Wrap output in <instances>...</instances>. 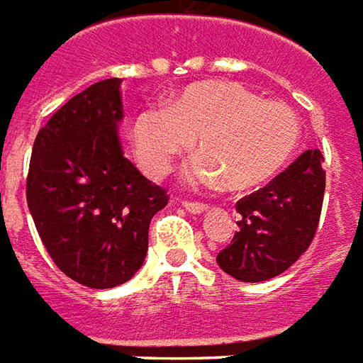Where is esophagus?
Masks as SVG:
<instances>
[{
  "label": "esophagus",
  "mask_w": 363,
  "mask_h": 363,
  "mask_svg": "<svg viewBox=\"0 0 363 363\" xmlns=\"http://www.w3.org/2000/svg\"><path fill=\"white\" fill-rule=\"evenodd\" d=\"M184 209L189 211V213H194V215H199V213H205L207 211V205H203V203H191V201H184Z\"/></svg>",
  "instance_id": "34e87169"
}]
</instances>
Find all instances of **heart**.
<instances>
[{
  "label": "heart",
  "mask_w": 363,
  "mask_h": 363,
  "mask_svg": "<svg viewBox=\"0 0 363 363\" xmlns=\"http://www.w3.org/2000/svg\"><path fill=\"white\" fill-rule=\"evenodd\" d=\"M136 158L148 176L168 174L195 145L201 154L186 168L194 186L227 179L230 189L266 182L297 148V113L281 101H266L238 82L194 84L166 105L146 107L130 128Z\"/></svg>",
  "instance_id": "obj_1"
}]
</instances>
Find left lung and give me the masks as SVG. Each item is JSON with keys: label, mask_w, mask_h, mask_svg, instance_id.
Instances as JSON below:
<instances>
[{"label": "left lung", "mask_w": 363, "mask_h": 363, "mask_svg": "<svg viewBox=\"0 0 363 363\" xmlns=\"http://www.w3.org/2000/svg\"><path fill=\"white\" fill-rule=\"evenodd\" d=\"M320 150H307L268 186L236 203L240 220L233 242L218 252V268L238 281L258 284L284 274L317 233L325 169Z\"/></svg>", "instance_id": "obj_1"}]
</instances>
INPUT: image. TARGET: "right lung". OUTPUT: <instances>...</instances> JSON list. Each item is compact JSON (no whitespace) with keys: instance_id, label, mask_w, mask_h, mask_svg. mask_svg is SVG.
Segmentation results:
<instances>
[{"instance_id":"obj_1","label":"right lung","mask_w":363,"mask_h":363,"mask_svg":"<svg viewBox=\"0 0 363 363\" xmlns=\"http://www.w3.org/2000/svg\"><path fill=\"white\" fill-rule=\"evenodd\" d=\"M121 78L74 95L38 130L27 205L54 264L91 289L125 284L145 264L148 227L168 195L125 158Z\"/></svg>"}]
</instances>
